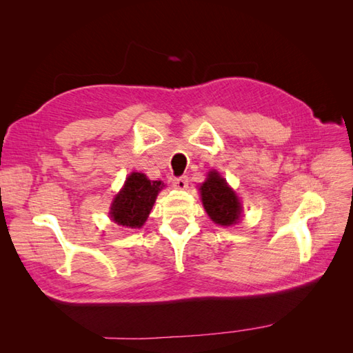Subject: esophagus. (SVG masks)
<instances>
[{
	"label": "esophagus",
	"instance_id": "34e87169",
	"mask_svg": "<svg viewBox=\"0 0 353 353\" xmlns=\"http://www.w3.org/2000/svg\"><path fill=\"white\" fill-rule=\"evenodd\" d=\"M174 187L178 190H185L188 187V176L183 175V176H178L174 179Z\"/></svg>",
	"mask_w": 353,
	"mask_h": 353
}]
</instances>
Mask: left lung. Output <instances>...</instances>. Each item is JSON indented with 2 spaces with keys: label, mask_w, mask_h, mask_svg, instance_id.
I'll return each mask as SVG.
<instances>
[{
  "label": "left lung",
  "mask_w": 353,
  "mask_h": 353,
  "mask_svg": "<svg viewBox=\"0 0 353 353\" xmlns=\"http://www.w3.org/2000/svg\"><path fill=\"white\" fill-rule=\"evenodd\" d=\"M200 194L203 206L215 223L228 227L240 219L241 206L239 197L215 170L209 172L208 179L201 184Z\"/></svg>",
  "instance_id": "obj_1"
}]
</instances>
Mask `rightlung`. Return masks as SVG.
Here are the masks:
<instances>
[{
    "label": "right lung",
    "instance_id": "add662e5",
    "mask_svg": "<svg viewBox=\"0 0 353 353\" xmlns=\"http://www.w3.org/2000/svg\"><path fill=\"white\" fill-rule=\"evenodd\" d=\"M162 187V181H150L144 174L132 172L126 178L121 193L113 200L112 219L117 225L140 228Z\"/></svg>",
    "mask_w": 353,
    "mask_h": 353
}]
</instances>
